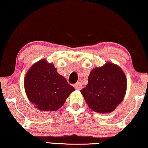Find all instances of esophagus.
<instances>
[{
    "instance_id": "1",
    "label": "esophagus",
    "mask_w": 148,
    "mask_h": 148,
    "mask_svg": "<svg viewBox=\"0 0 148 148\" xmlns=\"http://www.w3.org/2000/svg\"><path fill=\"white\" fill-rule=\"evenodd\" d=\"M74 87L76 89H78V90H80L82 89V84L80 83V82H78L76 84L74 85Z\"/></svg>"
}]
</instances>
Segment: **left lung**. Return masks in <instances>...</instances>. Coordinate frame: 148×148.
<instances>
[{"label":"left lung","mask_w":148,"mask_h":148,"mask_svg":"<svg viewBox=\"0 0 148 148\" xmlns=\"http://www.w3.org/2000/svg\"><path fill=\"white\" fill-rule=\"evenodd\" d=\"M126 88L127 79L124 71L117 65L107 62L91 71L88 84L80 93L92 111L108 113L124 100Z\"/></svg>","instance_id":"obj_1"}]
</instances>
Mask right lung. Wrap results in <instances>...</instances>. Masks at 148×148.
Here are the masks:
<instances>
[{
    "label": "right lung",
    "mask_w": 148,
    "mask_h": 148,
    "mask_svg": "<svg viewBox=\"0 0 148 148\" xmlns=\"http://www.w3.org/2000/svg\"><path fill=\"white\" fill-rule=\"evenodd\" d=\"M24 90L27 98L42 111H55L64 104L75 89L57 72L53 63L41 59L26 74Z\"/></svg>",
    "instance_id": "obj_1"
}]
</instances>
